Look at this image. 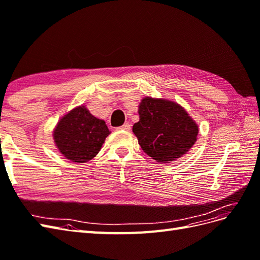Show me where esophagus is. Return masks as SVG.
Here are the masks:
<instances>
[{
	"label": "esophagus",
	"mask_w": 260,
	"mask_h": 260,
	"mask_svg": "<svg viewBox=\"0 0 260 260\" xmlns=\"http://www.w3.org/2000/svg\"><path fill=\"white\" fill-rule=\"evenodd\" d=\"M118 129H120V130H125V131H129L130 129H131V124L130 123H124V124H122L121 127H119Z\"/></svg>",
	"instance_id": "esophagus-1"
}]
</instances>
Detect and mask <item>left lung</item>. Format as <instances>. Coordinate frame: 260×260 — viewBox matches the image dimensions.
I'll return each mask as SVG.
<instances>
[{"instance_id":"left-lung-1","label":"left lung","mask_w":260,"mask_h":260,"mask_svg":"<svg viewBox=\"0 0 260 260\" xmlns=\"http://www.w3.org/2000/svg\"><path fill=\"white\" fill-rule=\"evenodd\" d=\"M139 116L132 131L143 152L159 164L182 157L198 140V123L176 102L144 98L139 105Z\"/></svg>"}]
</instances>
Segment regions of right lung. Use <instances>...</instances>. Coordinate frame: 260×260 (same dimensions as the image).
Here are the masks:
<instances>
[{
    "mask_svg": "<svg viewBox=\"0 0 260 260\" xmlns=\"http://www.w3.org/2000/svg\"><path fill=\"white\" fill-rule=\"evenodd\" d=\"M109 133L105 121L81 105L60 118L53 131V139L67 159L86 162L98 155Z\"/></svg>",
    "mask_w": 260,
    "mask_h": 260,
    "instance_id": "obj_1",
    "label": "right lung"
}]
</instances>
